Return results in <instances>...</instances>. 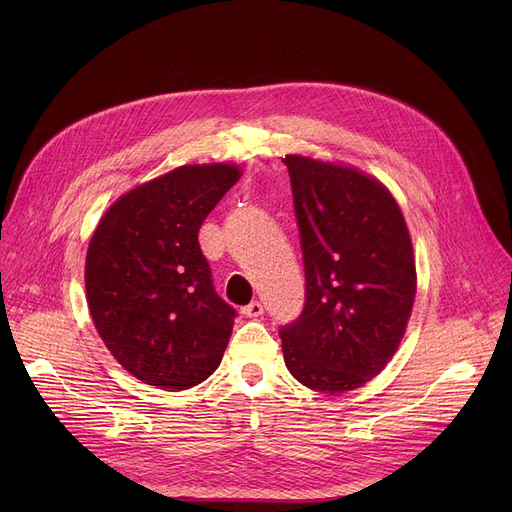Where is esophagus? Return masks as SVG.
I'll use <instances>...</instances> for the list:
<instances>
[{"mask_svg": "<svg viewBox=\"0 0 512 512\" xmlns=\"http://www.w3.org/2000/svg\"><path fill=\"white\" fill-rule=\"evenodd\" d=\"M242 315H245V317H261L263 315V305L259 301H253L247 307H242Z\"/></svg>", "mask_w": 512, "mask_h": 512, "instance_id": "esophagus-1", "label": "esophagus"}]
</instances>
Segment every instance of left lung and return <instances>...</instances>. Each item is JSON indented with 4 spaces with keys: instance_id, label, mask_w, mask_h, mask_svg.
Here are the masks:
<instances>
[{
    "instance_id": "left-lung-1",
    "label": "left lung",
    "mask_w": 512,
    "mask_h": 512,
    "mask_svg": "<svg viewBox=\"0 0 512 512\" xmlns=\"http://www.w3.org/2000/svg\"><path fill=\"white\" fill-rule=\"evenodd\" d=\"M305 263V307L280 328L303 386L344 394L378 375L405 336L415 257L388 188L355 168L286 155Z\"/></svg>"
}]
</instances>
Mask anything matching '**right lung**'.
Listing matches in <instances>:
<instances>
[{"label": "right lung", "instance_id": "right-lung-1", "mask_svg": "<svg viewBox=\"0 0 512 512\" xmlns=\"http://www.w3.org/2000/svg\"><path fill=\"white\" fill-rule=\"evenodd\" d=\"M238 178L230 164L176 168L120 197L89 242L93 324L116 361L149 386H197L224 357L236 309L215 292L197 236Z\"/></svg>", "mask_w": 512, "mask_h": 512}]
</instances>
